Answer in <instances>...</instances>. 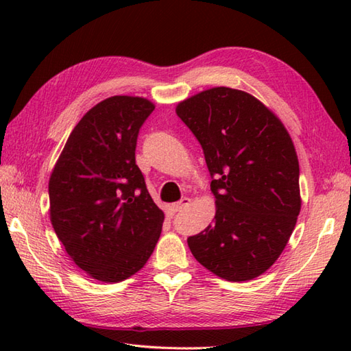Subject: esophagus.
I'll return each instance as SVG.
<instances>
[{
	"label": "esophagus",
	"mask_w": 351,
	"mask_h": 351,
	"mask_svg": "<svg viewBox=\"0 0 351 351\" xmlns=\"http://www.w3.org/2000/svg\"><path fill=\"white\" fill-rule=\"evenodd\" d=\"M190 202H191V199H189V197H182L181 200H178L176 204H173L175 211H182L184 208H187L190 205Z\"/></svg>",
	"instance_id": "1"
}]
</instances>
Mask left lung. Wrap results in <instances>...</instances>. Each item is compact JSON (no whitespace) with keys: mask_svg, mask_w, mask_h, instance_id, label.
I'll use <instances>...</instances> for the list:
<instances>
[{"mask_svg":"<svg viewBox=\"0 0 351 351\" xmlns=\"http://www.w3.org/2000/svg\"><path fill=\"white\" fill-rule=\"evenodd\" d=\"M204 149L215 197L213 225L189 237L200 264L232 282L279 258L300 213L299 160L288 131L255 96L214 87L178 104Z\"/></svg>","mask_w":351,"mask_h":351,"instance_id":"obj_1","label":"left lung"}]
</instances>
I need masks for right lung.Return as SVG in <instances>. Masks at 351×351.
Returning a JSON list of instances; mask_svg holds the SVG:
<instances>
[{
    "mask_svg": "<svg viewBox=\"0 0 351 351\" xmlns=\"http://www.w3.org/2000/svg\"><path fill=\"white\" fill-rule=\"evenodd\" d=\"M154 104L111 96L88 110L49 178V214L58 240L81 270L121 282L143 268L164 214L136 164L141 125Z\"/></svg>",
    "mask_w": 351,
    "mask_h": 351,
    "instance_id": "add662e5",
    "label": "right lung"
}]
</instances>
